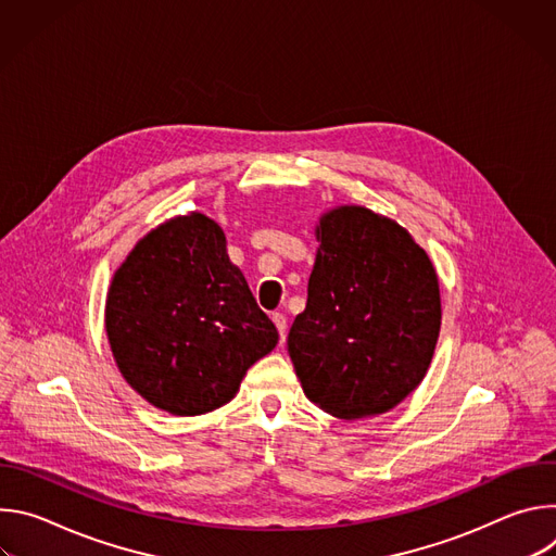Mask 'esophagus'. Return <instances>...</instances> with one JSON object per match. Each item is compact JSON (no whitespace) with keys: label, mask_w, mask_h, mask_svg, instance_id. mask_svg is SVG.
<instances>
[{"label":"esophagus","mask_w":556,"mask_h":556,"mask_svg":"<svg viewBox=\"0 0 556 556\" xmlns=\"http://www.w3.org/2000/svg\"><path fill=\"white\" fill-rule=\"evenodd\" d=\"M273 321H275L277 330H279V334H281V339H286V330H288V319H286V316H283L281 312H275V314H273Z\"/></svg>","instance_id":"esophagus-1"}]
</instances>
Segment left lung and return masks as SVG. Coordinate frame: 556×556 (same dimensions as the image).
<instances>
[{"mask_svg": "<svg viewBox=\"0 0 556 556\" xmlns=\"http://www.w3.org/2000/svg\"><path fill=\"white\" fill-rule=\"evenodd\" d=\"M307 303L288 354L303 393L358 420L403 403L422 382L440 337V286L429 255L389 217L337 206L316 226Z\"/></svg>", "mask_w": 556, "mask_h": 556, "instance_id": "obj_1", "label": "left lung"}]
</instances>
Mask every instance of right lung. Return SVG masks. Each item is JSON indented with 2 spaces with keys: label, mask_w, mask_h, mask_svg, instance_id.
Here are the masks:
<instances>
[{
  "label": "right lung",
  "mask_w": 556,
  "mask_h": 556,
  "mask_svg": "<svg viewBox=\"0 0 556 556\" xmlns=\"http://www.w3.org/2000/svg\"><path fill=\"white\" fill-rule=\"evenodd\" d=\"M114 361L134 391L174 416L235 399L279 334L204 213L167 219L114 273L105 303Z\"/></svg>",
  "instance_id": "right-lung-1"
}]
</instances>
